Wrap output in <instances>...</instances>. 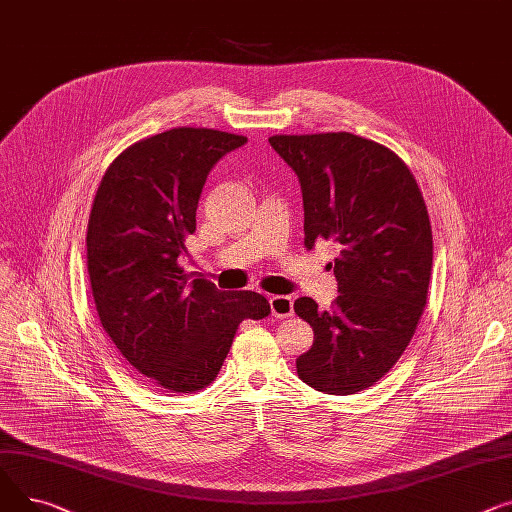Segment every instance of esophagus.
<instances>
[{"label":"esophagus","instance_id":"1","mask_svg":"<svg viewBox=\"0 0 512 512\" xmlns=\"http://www.w3.org/2000/svg\"><path fill=\"white\" fill-rule=\"evenodd\" d=\"M268 304H270V312H273L275 318L293 316V299L289 295H270Z\"/></svg>","mask_w":512,"mask_h":512}]
</instances>
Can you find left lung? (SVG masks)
Listing matches in <instances>:
<instances>
[{
	"label": "left lung",
	"instance_id": "obj_1",
	"mask_svg": "<svg viewBox=\"0 0 512 512\" xmlns=\"http://www.w3.org/2000/svg\"><path fill=\"white\" fill-rule=\"evenodd\" d=\"M304 196V246H339L333 312L312 297L293 310L314 330L297 357L299 380L324 395L376 384L407 349L424 314L432 275V225L422 192L393 150L349 132L268 138Z\"/></svg>",
	"mask_w": 512,
	"mask_h": 512
}]
</instances>
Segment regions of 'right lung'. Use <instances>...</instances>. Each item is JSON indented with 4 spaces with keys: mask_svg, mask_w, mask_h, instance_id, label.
Returning a JSON list of instances; mask_svg holds the SVG:
<instances>
[{
    "mask_svg": "<svg viewBox=\"0 0 512 512\" xmlns=\"http://www.w3.org/2000/svg\"><path fill=\"white\" fill-rule=\"evenodd\" d=\"M246 140L186 126L142 138L107 167L90 208L86 260L103 330L167 393L206 388L237 326L270 314L264 295L219 291L179 266L208 171Z\"/></svg>",
    "mask_w": 512,
    "mask_h": 512,
    "instance_id": "1",
    "label": "right lung"
}]
</instances>
